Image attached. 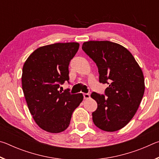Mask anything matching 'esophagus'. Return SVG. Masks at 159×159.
<instances>
[{
  "label": "esophagus",
  "instance_id": "1",
  "mask_svg": "<svg viewBox=\"0 0 159 159\" xmlns=\"http://www.w3.org/2000/svg\"><path fill=\"white\" fill-rule=\"evenodd\" d=\"M83 98L85 99H88L90 98V95L89 93H83Z\"/></svg>",
  "mask_w": 159,
  "mask_h": 159
}]
</instances>
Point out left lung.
Here are the masks:
<instances>
[{
  "instance_id": "left-lung-1",
  "label": "left lung",
  "mask_w": 159,
  "mask_h": 159,
  "mask_svg": "<svg viewBox=\"0 0 159 159\" xmlns=\"http://www.w3.org/2000/svg\"><path fill=\"white\" fill-rule=\"evenodd\" d=\"M82 49L98 66L99 83L109 85L104 95L91 94L98 103L92 114L94 124L107 132L120 130L130 121L143 98L142 69L133 55L116 43L90 41L83 43Z\"/></svg>"
}]
</instances>
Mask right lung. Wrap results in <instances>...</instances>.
<instances>
[{
  "mask_svg": "<svg viewBox=\"0 0 159 159\" xmlns=\"http://www.w3.org/2000/svg\"><path fill=\"white\" fill-rule=\"evenodd\" d=\"M78 43H57L38 48L24 64L21 83L29 111L40 128L52 133L68 128L82 93L59 91L69 80V65L79 50Z\"/></svg>",
  "mask_w": 159,
  "mask_h": 159,
  "instance_id": "obj_1",
  "label": "right lung"
}]
</instances>
